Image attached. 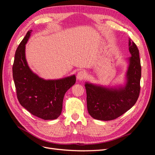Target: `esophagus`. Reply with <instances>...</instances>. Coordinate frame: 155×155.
<instances>
[{"mask_svg":"<svg viewBox=\"0 0 155 155\" xmlns=\"http://www.w3.org/2000/svg\"><path fill=\"white\" fill-rule=\"evenodd\" d=\"M86 76H87V75H86L85 72H84V71H80V72H79L78 73L77 79H78V80L81 81V80H83V79H85V78H86Z\"/></svg>","mask_w":155,"mask_h":155,"instance_id":"1","label":"esophagus"}]
</instances>
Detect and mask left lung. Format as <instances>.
Returning <instances> with one entry per match:
<instances>
[{
  "instance_id": "1",
  "label": "left lung",
  "mask_w": 155,
  "mask_h": 155,
  "mask_svg": "<svg viewBox=\"0 0 155 155\" xmlns=\"http://www.w3.org/2000/svg\"><path fill=\"white\" fill-rule=\"evenodd\" d=\"M129 65L124 87L109 88L87 83V104L89 114L99 120L116 119L129 110L137 101L140 92L141 64L139 50L134 42L129 40Z\"/></svg>"
}]
</instances>
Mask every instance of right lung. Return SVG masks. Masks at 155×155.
Returning <instances> with one entry per match:
<instances>
[{
    "instance_id": "obj_1",
    "label": "right lung",
    "mask_w": 155,
    "mask_h": 155,
    "mask_svg": "<svg viewBox=\"0 0 155 155\" xmlns=\"http://www.w3.org/2000/svg\"><path fill=\"white\" fill-rule=\"evenodd\" d=\"M31 30L15 51L13 78L17 99L31 114L45 120H55L61 113L64 94L76 83V76L58 80H45L33 73L25 58V45Z\"/></svg>"
}]
</instances>
